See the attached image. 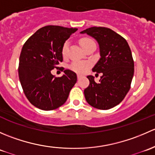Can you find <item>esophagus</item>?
Wrapping results in <instances>:
<instances>
[{
    "mask_svg": "<svg viewBox=\"0 0 155 155\" xmlns=\"http://www.w3.org/2000/svg\"><path fill=\"white\" fill-rule=\"evenodd\" d=\"M82 77V76H81V75H77V79H80Z\"/></svg>",
    "mask_w": 155,
    "mask_h": 155,
    "instance_id": "obj_1",
    "label": "esophagus"
}]
</instances>
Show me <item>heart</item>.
<instances>
[{
  "mask_svg": "<svg viewBox=\"0 0 155 155\" xmlns=\"http://www.w3.org/2000/svg\"><path fill=\"white\" fill-rule=\"evenodd\" d=\"M92 43H94V42L92 40H91V39L84 38L80 40L81 46H82V48H83L84 49H85L87 46H89V45ZM68 46H69L68 42H66V43L64 44L63 48H62V54H63L64 56L66 55L67 52H68ZM89 66H90V65H89V64L87 63V62L75 61L72 64L71 66H70V68H71L73 70H74L75 72H76V73H84L85 72L87 71V69L89 68Z\"/></svg>",
  "mask_w": 155,
  "mask_h": 155,
  "instance_id": "1",
  "label": "heart"
}]
</instances>
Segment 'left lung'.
Here are the masks:
<instances>
[{
    "instance_id": "8db88e82",
    "label": "left lung",
    "mask_w": 155,
    "mask_h": 155,
    "mask_svg": "<svg viewBox=\"0 0 155 155\" xmlns=\"http://www.w3.org/2000/svg\"><path fill=\"white\" fill-rule=\"evenodd\" d=\"M93 37L99 45L100 59L92 71L102 73L98 83L87 76L89 86L84 91L87 104L99 109L119 104L129 91L134 73V62L127 42L112 30L92 27L81 31Z\"/></svg>"
}]
</instances>
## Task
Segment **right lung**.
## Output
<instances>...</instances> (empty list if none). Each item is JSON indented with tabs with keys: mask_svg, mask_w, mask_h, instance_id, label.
I'll list each match as a JSON object with an SVG mask.
<instances>
[{
	"mask_svg": "<svg viewBox=\"0 0 155 155\" xmlns=\"http://www.w3.org/2000/svg\"><path fill=\"white\" fill-rule=\"evenodd\" d=\"M77 28L48 25L39 29L21 49L18 76L26 97L42 110H53L63 105L77 81L74 72L65 70L56 78L51 70L63 61L65 41Z\"/></svg>",
	"mask_w": 155,
	"mask_h": 155,
	"instance_id": "obj_1",
	"label": "right lung"
}]
</instances>
